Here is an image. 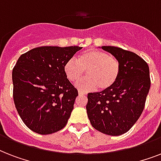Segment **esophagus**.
Here are the masks:
<instances>
[{"label":"esophagus","instance_id":"34e87169","mask_svg":"<svg viewBox=\"0 0 161 161\" xmlns=\"http://www.w3.org/2000/svg\"><path fill=\"white\" fill-rule=\"evenodd\" d=\"M78 94H79V95H86L87 93H85V92H83V91L82 90H79L78 91Z\"/></svg>","mask_w":161,"mask_h":161}]
</instances>
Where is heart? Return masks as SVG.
<instances>
[{
    "label": "heart",
    "mask_w": 161,
    "mask_h": 161,
    "mask_svg": "<svg viewBox=\"0 0 161 161\" xmlns=\"http://www.w3.org/2000/svg\"><path fill=\"white\" fill-rule=\"evenodd\" d=\"M87 71L88 77L78 81L76 86L83 90H108L117 83L121 72L119 60L98 49H88L69 59L63 65L66 78L76 83Z\"/></svg>",
    "instance_id": "1"
}]
</instances>
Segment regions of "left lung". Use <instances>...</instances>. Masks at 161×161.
Returning a JSON list of instances; mask_svg holds the SVG:
<instances>
[{"label":"left lung","mask_w":161,"mask_h":161,"mask_svg":"<svg viewBox=\"0 0 161 161\" xmlns=\"http://www.w3.org/2000/svg\"><path fill=\"white\" fill-rule=\"evenodd\" d=\"M102 49L119 60V78L108 90L88 93L86 109L95 130L116 136L129 131L142 114L150 88V69L135 53L112 46Z\"/></svg>","instance_id":"8db88e82"}]
</instances>
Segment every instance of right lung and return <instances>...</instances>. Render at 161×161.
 Masks as SVG:
<instances>
[{
  "instance_id": "right-lung-1",
  "label": "right lung",
  "mask_w": 161,
  "mask_h": 161,
  "mask_svg": "<svg viewBox=\"0 0 161 161\" xmlns=\"http://www.w3.org/2000/svg\"><path fill=\"white\" fill-rule=\"evenodd\" d=\"M81 47H39L21 55L12 70L13 99L23 123L34 132L50 135L65 127L78 90L63 65Z\"/></svg>"
}]
</instances>
